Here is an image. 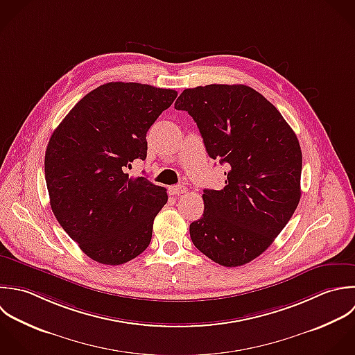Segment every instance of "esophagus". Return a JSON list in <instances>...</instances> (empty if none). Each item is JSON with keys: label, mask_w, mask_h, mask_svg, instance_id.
I'll return each mask as SVG.
<instances>
[{"label": "esophagus", "mask_w": 355, "mask_h": 355, "mask_svg": "<svg viewBox=\"0 0 355 355\" xmlns=\"http://www.w3.org/2000/svg\"><path fill=\"white\" fill-rule=\"evenodd\" d=\"M168 192H170V195L177 196V195L185 193V192H187V188H185L184 185H173V187L168 188Z\"/></svg>", "instance_id": "obj_1"}]
</instances>
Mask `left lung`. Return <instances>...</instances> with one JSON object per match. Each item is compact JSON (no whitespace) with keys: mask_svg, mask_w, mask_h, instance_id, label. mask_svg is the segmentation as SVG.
Instances as JSON below:
<instances>
[{"mask_svg":"<svg viewBox=\"0 0 355 355\" xmlns=\"http://www.w3.org/2000/svg\"><path fill=\"white\" fill-rule=\"evenodd\" d=\"M202 134L211 159L227 164L225 187L205 189L203 216L189 225L193 245L224 267L266 252L302 196V149L279 110L243 84L187 88L175 101Z\"/></svg>","mask_w":355,"mask_h":355,"instance_id":"1","label":"left lung"}]
</instances>
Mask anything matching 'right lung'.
Segmentation results:
<instances>
[{
	"label": "right lung",
	"instance_id": "obj_1",
	"mask_svg": "<svg viewBox=\"0 0 355 355\" xmlns=\"http://www.w3.org/2000/svg\"><path fill=\"white\" fill-rule=\"evenodd\" d=\"M175 98L174 89L106 83L80 99L52 132L44 162L51 209L94 261L120 266L149 246L167 192L125 170L146 159V132Z\"/></svg>",
	"mask_w": 355,
	"mask_h": 355
}]
</instances>
